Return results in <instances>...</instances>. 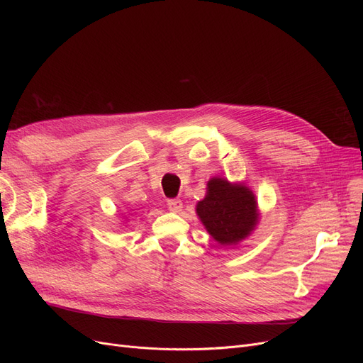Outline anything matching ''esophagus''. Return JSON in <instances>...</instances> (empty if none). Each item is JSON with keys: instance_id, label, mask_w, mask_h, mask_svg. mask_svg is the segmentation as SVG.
<instances>
[{"instance_id": "esophagus-1", "label": "esophagus", "mask_w": 363, "mask_h": 363, "mask_svg": "<svg viewBox=\"0 0 363 363\" xmlns=\"http://www.w3.org/2000/svg\"><path fill=\"white\" fill-rule=\"evenodd\" d=\"M167 207L170 212L174 213H179L182 211V201L181 200H167Z\"/></svg>"}]
</instances>
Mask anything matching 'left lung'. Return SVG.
Instances as JSON below:
<instances>
[{
  "label": "left lung",
  "instance_id": "obj_1",
  "mask_svg": "<svg viewBox=\"0 0 363 363\" xmlns=\"http://www.w3.org/2000/svg\"><path fill=\"white\" fill-rule=\"evenodd\" d=\"M197 215L207 233L222 245L247 238L259 222L256 196L249 186L225 178L207 182V194L197 203Z\"/></svg>",
  "mask_w": 363,
  "mask_h": 363
}]
</instances>
